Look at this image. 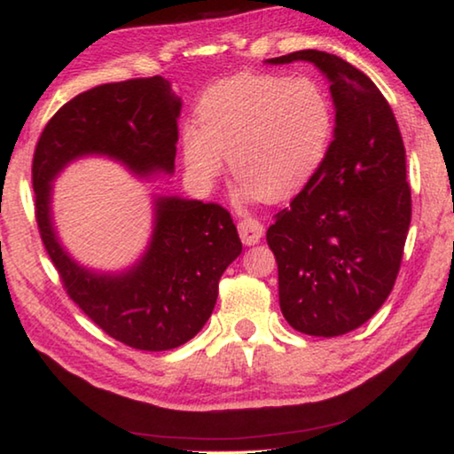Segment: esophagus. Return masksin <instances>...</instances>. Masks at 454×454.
<instances>
[{
	"label": "esophagus",
	"instance_id": "esophagus-1",
	"mask_svg": "<svg viewBox=\"0 0 454 454\" xmlns=\"http://www.w3.org/2000/svg\"><path fill=\"white\" fill-rule=\"evenodd\" d=\"M239 234L244 244H248V247H253V244H256L258 240L262 239L264 234V226L258 222L256 218H242L239 222Z\"/></svg>",
	"mask_w": 454,
	"mask_h": 454
}]
</instances>
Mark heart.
Returning <instances> with one entry per match:
<instances>
[{"label":"heart","mask_w":454,"mask_h":454,"mask_svg":"<svg viewBox=\"0 0 454 454\" xmlns=\"http://www.w3.org/2000/svg\"><path fill=\"white\" fill-rule=\"evenodd\" d=\"M198 125L182 131L190 176L210 188L230 169L242 193L291 198L313 177L333 135V106L311 76L244 74L200 98Z\"/></svg>","instance_id":"obj_1"}]
</instances>
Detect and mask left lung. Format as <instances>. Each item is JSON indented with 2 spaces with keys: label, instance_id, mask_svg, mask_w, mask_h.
<instances>
[{
  "label": "left lung",
  "instance_id": "8db88e82",
  "mask_svg": "<svg viewBox=\"0 0 454 454\" xmlns=\"http://www.w3.org/2000/svg\"><path fill=\"white\" fill-rule=\"evenodd\" d=\"M313 62L331 82L333 141L319 169L275 215L280 311L293 329L337 337L364 325L398 277L412 218L406 151L382 92L362 70L319 50L266 60Z\"/></svg>",
  "mask_w": 454,
  "mask_h": 454
}]
</instances>
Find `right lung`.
I'll return each mask as SVG.
<instances>
[{
	"instance_id": "add662e5",
	"label": "right lung",
	"mask_w": 454,
	"mask_h": 454,
	"mask_svg": "<svg viewBox=\"0 0 454 454\" xmlns=\"http://www.w3.org/2000/svg\"><path fill=\"white\" fill-rule=\"evenodd\" d=\"M182 98L161 76L100 84L60 106L32 161L35 222L68 297L113 340L141 351L174 349L206 325L218 283L242 253L232 215L218 204L155 198V226L141 261L98 275L72 261L54 232L52 182L82 155H106L139 177L174 174Z\"/></svg>"
}]
</instances>
